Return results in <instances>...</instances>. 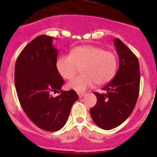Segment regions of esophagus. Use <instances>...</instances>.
<instances>
[{
  "instance_id": "1",
  "label": "esophagus",
  "mask_w": 157,
  "mask_h": 157,
  "mask_svg": "<svg viewBox=\"0 0 157 157\" xmlns=\"http://www.w3.org/2000/svg\"><path fill=\"white\" fill-rule=\"evenodd\" d=\"M77 95L79 96V97L82 98L85 95V93L84 92H77Z\"/></svg>"
}]
</instances>
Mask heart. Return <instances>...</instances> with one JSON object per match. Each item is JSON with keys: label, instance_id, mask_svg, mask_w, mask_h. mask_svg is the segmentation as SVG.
Here are the masks:
<instances>
[{"label": "heart", "instance_id": "heart-1", "mask_svg": "<svg viewBox=\"0 0 157 157\" xmlns=\"http://www.w3.org/2000/svg\"><path fill=\"white\" fill-rule=\"evenodd\" d=\"M117 58L115 54L94 45H83L73 48L70 55L60 57L56 68L65 80H71L82 67V75L74 78L67 84L70 90L84 92L93 86L103 85L112 80L117 71Z\"/></svg>", "mask_w": 157, "mask_h": 157}]
</instances>
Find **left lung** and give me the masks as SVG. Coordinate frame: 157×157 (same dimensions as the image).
<instances>
[{"mask_svg":"<svg viewBox=\"0 0 157 157\" xmlns=\"http://www.w3.org/2000/svg\"><path fill=\"white\" fill-rule=\"evenodd\" d=\"M119 57V68L113 80L102 88L105 93H94L96 105L90 109L95 124L111 130L122 124L137 103L140 90V66L136 55L119 39L114 40Z\"/></svg>","mask_w":157,"mask_h":157,"instance_id":"left-lung-1","label":"left lung"}]
</instances>
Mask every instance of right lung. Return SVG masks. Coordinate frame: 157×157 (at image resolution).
Returning a JSON list of instances; mask_svg holds the SVG:
<instances>
[{"mask_svg": "<svg viewBox=\"0 0 157 157\" xmlns=\"http://www.w3.org/2000/svg\"><path fill=\"white\" fill-rule=\"evenodd\" d=\"M52 39L41 35L31 41L19 55L14 73L23 111L36 126L51 132L64 127L78 99L74 90H61L64 80L56 68L58 51L52 45ZM52 91L61 93L53 98Z\"/></svg>", "mask_w": 157, "mask_h": 157, "instance_id": "add662e5", "label": "right lung"}]
</instances>
